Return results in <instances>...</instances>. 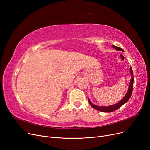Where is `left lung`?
Masks as SVG:
<instances>
[{"instance_id":"1","label":"left lung","mask_w":150,"mask_h":150,"mask_svg":"<svg viewBox=\"0 0 150 150\" xmlns=\"http://www.w3.org/2000/svg\"><path fill=\"white\" fill-rule=\"evenodd\" d=\"M112 46L113 48H115L116 51H123L122 49H121L120 47H117L115 45H112ZM130 74L131 76V79L130 80V83L129 85V88H128V92L126 94L125 96L122 98L121 100L117 104H113L112 106H96L93 104V103H91V102L90 101V100L89 99V103L90 104V105L93 108H94L95 110H96L98 111H101V112H111L112 111H115L117 110L121 107L124 104H125L127 101H128L131 94H132V92H133V81H134V76H133V70L131 67H130Z\"/></svg>"}]
</instances>
